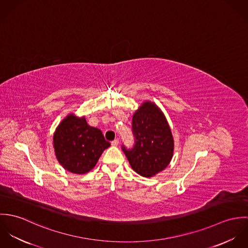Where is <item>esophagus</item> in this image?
Segmentation results:
<instances>
[{
    "label": "esophagus",
    "instance_id": "esophagus-1",
    "mask_svg": "<svg viewBox=\"0 0 248 248\" xmlns=\"http://www.w3.org/2000/svg\"><path fill=\"white\" fill-rule=\"evenodd\" d=\"M118 144H119V140H114L111 141V145H112V146H117Z\"/></svg>",
    "mask_w": 248,
    "mask_h": 248
}]
</instances>
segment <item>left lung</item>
I'll return each mask as SVG.
<instances>
[{"mask_svg":"<svg viewBox=\"0 0 248 248\" xmlns=\"http://www.w3.org/2000/svg\"><path fill=\"white\" fill-rule=\"evenodd\" d=\"M132 131L135 145L122 150L133 170L142 177H151L163 171L174 154V139L169 124L154 102L145 101L134 113Z\"/></svg>","mask_w":248,"mask_h":248,"instance_id":"8db88e82","label":"left lung"}]
</instances>
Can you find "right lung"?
Returning a JSON list of instances; mask_svg holds the SVG:
<instances>
[{
  "instance_id": "add662e5",
  "label": "right lung",
  "mask_w": 248,
  "mask_h": 248,
  "mask_svg": "<svg viewBox=\"0 0 248 248\" xmlns=\"http://www.w3.org/2000/svg\"><path fill=\"white\" fill-rule=\"evenodd\" d=\"M110 143L102 132L88 125L85 117L69 114L56 128L53 147L57 160L73 174H86L97 163Z\"/></svg>"
}]
</instances>
